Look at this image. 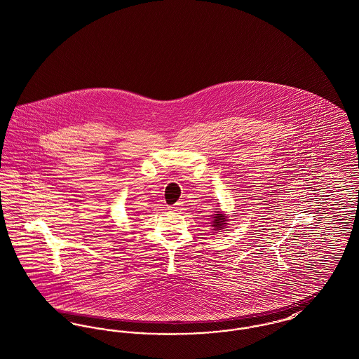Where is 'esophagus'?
I'll return each mask as SVG.
<instances>
[{"label": "esophagus", "instance_id": "esophagus-1", "mask_svg": "<svg viewBox=\"0 0 359 359\" xmlns=\"http://www.w3.org/2000/svg\"><path fill=\"white\" fill-rule=\"evenodd\" d=\"M183 206H184V205H183V202H177V203H175V205L169 206L168 209L172 211L183 210Z\"/></svg>", "mask_w": 359, "mask_h": 359}]
</instances>
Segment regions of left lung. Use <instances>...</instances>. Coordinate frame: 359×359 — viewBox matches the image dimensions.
<instances>
[{
	"mask_svg": "<svg viewBox=\"0 0 359 359\" xmlns=\"http://www.w3.org/2000/svg\"><path fill=\"white\" fill-rule=\"evenodd\" d=\"M212 221H211V228L212 231H222L226 228V224L229 221L228 218V214H224L222 211H217V214H214V217H211Z\"/></svg>",
	"mask_w": 359,
	"mask_h": 359,
	"instance_id": "left-lung-1",
	"label": "left lung"
}]
</instances>
